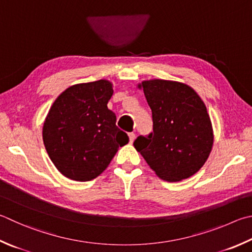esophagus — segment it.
<instances>
[{"label": "esophagus", "mask_w": 252, "mask_h": 252, "mask_svg": "<svg viewBox=\"0 0 252 252\" xmlns=\"http://www.w3.org/2000/svg\"><path fill=\"white\" fill-rule=\"evenodd\" d=\"M134 139H135V134L133 133V132H131V133H129V140H130V143H133Z\"/></svg>", "instance_id": "1"}]
</instances>
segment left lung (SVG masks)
I'll return each instance as SVG.
<instances>
[{
    "label": "left lung",
    "instance_id": "8db88e82",
    "mask_svg": "<svg viewBox=\"0 0 252 252\" xmlns=\"http://www.w3.org/2000/svg\"><path fill=\"white\" fill-rule=\"evenodd\" d=\"M152 110L153 132L134 148L155 174L180 182L197 173L210 154L214 132L205 103L183 82L151 79L139 85Z\"/></svg>",
    "mask_w": 252,
    "mask_h": 252
}]
</instances>
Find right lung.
I'll return each mask as SVG.
<instances>
[{
    "mask_svg": "<svg viewBox=\"0 0 252 252\" xmlns=\"http://www.w3.org/2000/svg\"><path fill=\"white\" fill-rule=\"evenodd\" d=\"M112 84L100 79L74 85L58 95L45 119L43 141L63 176L87 182L99 176L129 136L116 126L108 101Z\"/></svg>",
    "mask_w": 252,
    "mask_h": 252,
    "instance_id": "right-lung-1",
    "label": "right lung"
}]
</instances>
